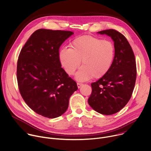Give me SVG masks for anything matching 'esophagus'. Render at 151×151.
Listing matches in <instances>:
<instances>
[{
    "label": "esophagus",
    "mask_w": 151,
    "mask_h": 151,
    "mask_svg": "<svg viewBox=\"0 0 151 151\" xmlns=\"http://www.w3.org/2000/svg\"><path fill=\"white\" fill-rule=\"evenodd\" d=\"M77 87H78V88H80V87L83 85V84H82V83H77Z\"/></svg>",
    "instance_id": "obj_1"
}]
</instances>
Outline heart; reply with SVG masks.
Returning <instances> with one entry per match:
<instances>
[{
	"instance_id": "1",
	"label": "heart",
	"mask_w": 151,
	"mask_h": 151,
	"mask_svg": "<svg viewBox=\"0 0 151 151\" xmlns=\"http://www.w3.org/2000/svg\"><path fill=\"white\" fill-rule=\"evenodd\" d=\"M115 48L112 42L97 37L84 36L75 39L70 48L60 50V63L66 73L74 75L81 64L82 67L76 74L78 81L90 78H99L110 69L114 58Z\"/></svg>"
}]
</instances>
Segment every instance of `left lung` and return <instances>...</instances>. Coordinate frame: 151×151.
I'll return each mask as SVG.
<instances>
[{"mask_svg":"<svg viewBox=\"0 0 151 151\" xmlns=\"http://www.w3.org/2000/svg\"><path fill=\"white\" fill-rule=\"evenodd\" d=\"M114 42L115 56L109 71L92 83L88 103L96 112L112 115L123 109L131 98L136 79L134 54L127 39L114 29L99 32Z\"/></svg>","mask_w":151,"mask_h":151,"instance_id":"1","label":"left lung"}]
</instances>
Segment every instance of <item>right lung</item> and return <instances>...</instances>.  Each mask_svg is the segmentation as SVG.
I'll use <instances>...</instances> for the list:
<instances>
[{
	"instance_id": "1",
	"label": "right lung",
	"mask_w": 151,
	"mask_h": 151,
	"mask_svg": "<svg viewBox=\"0 0 151 151\" xmlns=\"http://www.w3.org/2000/svg\"><path fill=\"white\" fill-rule=\"evenodd\" d=\"M74 33L39 29L22 48L17 61L20 94L37 114L49 118L63 115L78 89L76 82L61 68L59 49Z\"/></svg>"
}]
</instances>
